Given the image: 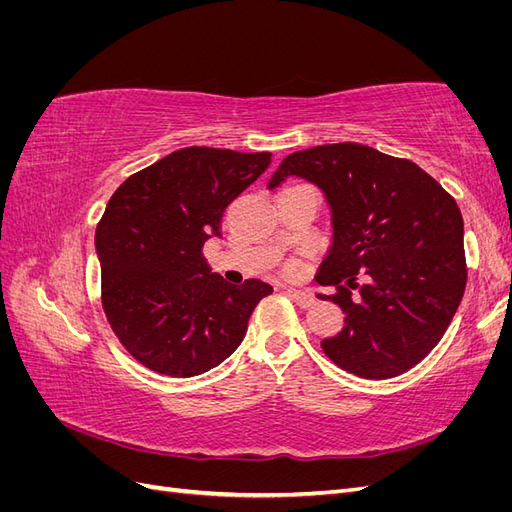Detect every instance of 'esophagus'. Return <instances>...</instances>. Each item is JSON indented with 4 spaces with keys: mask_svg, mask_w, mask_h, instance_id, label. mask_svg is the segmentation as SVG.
Listing matches in <instances>:
<instances>
[{
    "mask_svg": "<svg viewBox=\"0 0 512 512\" xmlns=\"http://www.w3.org/2000/svg\"><path fill=\"white\" fill-rule=\"evenodd\" d=\"M286 292H288V297L297 303L299 307H303V309H307V307H312L316 301H314V297L309 292H305V290H294V288H286Z\"/></svg>",
    "mask_w": 512,
    "mask_h": 512,
    "instance_id": "34e87169",
    "label": "esophagus"
}]
</instances>
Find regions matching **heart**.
<instances>
[{
    "instance_id": "1",
    "label": "heart",
    "mask_w": 512,
    "mask_h": 512,
    "mask_svg": "<svg viewBox=\"0 0 512 512\" xmlns=\"http://www.w3.org/2000/svg\"><path fill=\"white\" fill-rule=\"evenodd\" d=\"M286 271H288V273H294V271H297V262H288V265H286Z\"/></svg>"
}]
</instances>
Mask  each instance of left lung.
Masks as SVG:
<instances>
[{
  "label": "left lung",
  "mask_w": 512,
  "mask_h": 512,
  "mask_svg": "<svg viewBox=\"0 0 512 512\" xmlns=\"http://www.w3.org/2000/svg\"><path fill=\"white\" fill-rule=\"evenodd\" d=\"M316 183L333 213L318 284L346 314L322 350L348 374L395 378L438 346L468 282L463 218L442 185L410 160L359 143L318 145L282 160L269 190Z\"/></svg>",
  "instance_id": "left-lung-1"
}]
</instances>
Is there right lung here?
Listing matches in <instances>:
<instances>
[{
	"label": "right lung",
	"mask_w": 512,
	"mask_h": 512,
	"mask_svg": "<svg viewBox=\"0 0 512 512\" xmlns=\"http://www.w3.org/2000/svg\"><path fill=\"white\" fill-rule=\"evenodd\" d=\"M271 164V153L185 147L123 181L96 228L102 309L134 359L156 374L192 378L243 342L260 280L226 284L203 247L222 237L226 207Z\"/></svg>",
	"instance_id": "obj_1"
}]
</instances>
